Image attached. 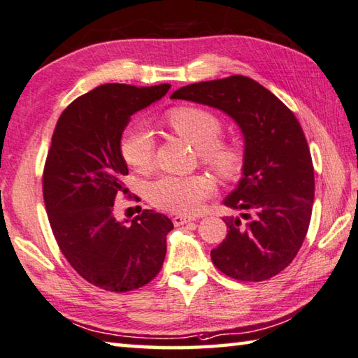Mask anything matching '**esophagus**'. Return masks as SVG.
I'll return each mask as SVG.
<instances>
[{"mask_svg":"<svg viewBox=\"0 0 358 358\" xmlns=\"http://www.w3.org/2000/svg\"><path fill=\"white\" fill-rule=\"evenodd\" d=\"M195 220V217H190V215H174L173 217V223L174 227H180V224H185L189 222Z\"/></svg>","mask_w":358,"mask_h":358,"instance_id":"esophagus-1","label":"esophagus"}]
</instances>
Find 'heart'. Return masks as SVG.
Here are the masks:
<instances>
[{
    "label": "heart",
    "instance_id": "heart-1",
    "mask_svg": "<svg viewBox=\"0 0 358 358\" xmlns=\"http://www.w3.org/2000/svg\"><path fill=\"white\" fill-rule=\"evenodd\" d=\"M168 124L176 134L198 149L204 163L224 178H231L241 168V154L228 144L218 143L222 124L212 113L201 108H178L168 115ZM124 160L136 171H146L152 165L154 138L146 125H134L121 140ZM212 192L204 176H162L150 182L146 196L155 208L171 212H193Z\"/></svg>",
    "mask_w": 358,
    "mask_h": 358
}]
</instances>
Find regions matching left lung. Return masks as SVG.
Listing matches in <instances>:
<instances>
[{
	"mask_svg": "<svg viewBox=\"0 0 358 358\" xmlns=\"http://www.w3.org/2000/svg\"><path fill=\"white\" fill-rule=\"evenodd\" d=\"M171 99L223 111L243 138L242 178L223 199L242 214L223 218L229 229L210 252L212 262L239 281L275 277L302 247L315 199L308 143L296 116L275 94L243 75L184 86Z\"/></svg>",
	"mask_w": 358,
	"mask_h": 358,
	"instance_id": "8db88e82",
	"label": "left lung"
}]
</instances>
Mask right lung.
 Returning a JSON list of instances; mask_svg holds the SVG:
<instances>
[{"instance_id":"right-lung-1","label":"right lung","mask_w":358,"mask_h":358,"mask_svg":"<svg viewBox=\"0 0 358 358\" xmlns=\"http://www.w3.org/2000/svg\"><path fill=\"white\" fill-rule=\"evenodd\" d=\"M171 85H100L59 116L43 169V201L62 255L91 285L127 292L160 272L173 222L144 209L117 220L115 198L129 174L121 140L130 117Z\"/></svg>"}]
</instances>
